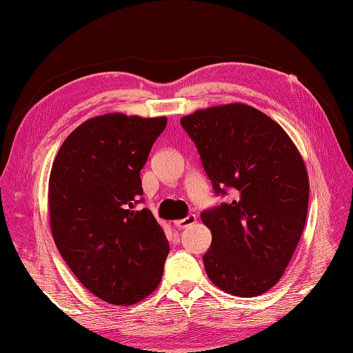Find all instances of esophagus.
Wrapping results in <instances>:
<instances>
[{"mask_svg":"<svg viewBox=\"0 0 353 353\" xmlns=\"http://www.w3.org/2000/svg\"><path fill=\"white\" fill-rule=\"evenodd\" d=\"M194 223H197V216L194 215V214H191V215H188V216H185V219L176 220V221H174V226L179 228V229H183V228L191 226V224H194Z\"/></svg>","mask_w":353,"mask_h":353,"instance_id":"34e87169","label":"esophagus"}]
</instances>
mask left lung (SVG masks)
I'll list each match as a JSON object with an SVG mask.
<instances>
[{
	"label": "left lung",
	"mask_w": 353,
	"mask_h": 353,
	"mask_svg": "<svg viewBox=\"0 0 353 353\" xmlns=\"http://www.w3.org/2000/svg\"><path fill=\"white\" fill-rule=\"evenodd\" d=\"M216 194L235 199L201 214L212 234L203 254L215 287L238 297L279 282L301 241L310 179L303 157L274 119L244 103L199 109L181 118Z\"/></svg>",
	"instance_id": "1"
}]
</instances>
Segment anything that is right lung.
Here are the masks:
<instances>
[{
  "label": "right lung",
  "instance_id": "1",
  "mask_svg": "<svg viewBox=\"0 0 353 353\" xmlns=\"http://www.w3.org/2000/svg\"><path fill=\"white\" fill-rule=\"evenodd\" d=\"M167 117L119 112L86 119L59 148L48 181L52 238L80 283L110 305H133L161 283L170 244L142 196L139 172Z\"/></svg>",
  "mask_w": 353,
  "mask_h": 353
}]
</instances>
